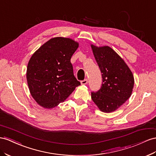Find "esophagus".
<instances>
[{
    "mask_svg": "<svg viewBox=\"0 0 156 156\" xmlns=\"http://www.w3.org/2000/svg\"><path fill=\"white\" fill-rule=\"evenodd\" d=\"M81 85H87V84L88 83V79H84L83 80V81H81Z\"/></svg>",
    "mask_w": 156,
    "mask_h": 156,
    "instance_id": "34e87169",
    "label": "esophagus"
}]
</instances>
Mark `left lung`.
Returning a JSON list of instances; mask_svg holds the SVG:
<instances>
[{"label":"left lung","mask_w":156,"mask_h":156,"mask_svg":"<svg viewBox=\"0 0 156 156\" xmlns=\"http://www.w3.org/2000/svg\"><path fill=\"white\" fill-rule=\"evenodd\" d=\"M92 52L102 73V84L91 98L100 111L111 113L122 106L131 96L134 77L127 64L108 46L91 44Z\"/></svg>","instance_id":"obj_1"}]
</instances>
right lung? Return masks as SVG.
Here are the masks:
<instances>
[{"instance_id": "1", "label": "right lung", "mask_w": 156, "mask_h": 156, "mask_svg": "<svg viewBox=\"0 0 156 156\" xmlns=\"http://www.w3.org/2000/svg\"><path fill=\"white\" fill-rule=\"evenodd\" d=\"M78 47L77 42L69 38L54 37L31 57L27 68V85L32 97L41 107L57 106L81 85L70 62Z\"/></svg>"}]
</instances>
